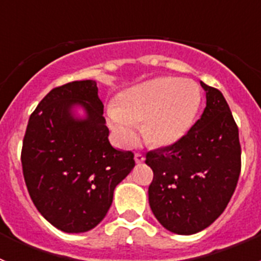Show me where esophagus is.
Masks as SVG:
<instances>
[{"label": "esophagus", "instance_id": "obj_1", "mask_svg": "<svg viewBox=\"0 0 261 261\" xmlns=\"http://www.w3.org/2000/svg\"><path fill=\"white\" fill-rule=\"evenodd\" d=\"M135 161H136V163H142L145 161V156L142 155L141 153H136L135 154Z\"/></svg>", "mask_w": 261, "mask_h": 261}]
</instances>
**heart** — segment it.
Segmentation results:
<instances>
[{"instance_id": "1", "label": "heart", "mask_w": 261, "mask_h": 261, "mask_svg": "<svg viewBox=\"0 0 261 261\" xmlns=\"http://www.w3.org/2000/svg\"><path fill=\"white\" fill-rule=\"evenodd\" d=\"M201 93L191 80L161 77L124 91L107 110L108 125L124 147L136 144L137 123L145 140L156 146L174 144L192 125Z\"/></svg>"}]
</instances>
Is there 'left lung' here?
Listing matches in <instances>:
<instances>
[{
  "label": "left lung",
  "mask_w": 261,
  "mask_h": 261,
  "mask_svg": "<svg viewBox=\"0 0 261 261\" xmlns=\"http://www.w3.org/2000/svg\"><path fill=\"white\" fill-rule=\"evenodd\" d=\"M206 107L192 128L170 146L146 154L153 170L149 204L159 223L191 235L222 214L241 174L238 126L220 90L200 82Z\"/></svg>",
  "instance_id": "8db88e82"
}]
</instances>
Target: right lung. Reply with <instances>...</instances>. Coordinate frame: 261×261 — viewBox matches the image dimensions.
Segmentation results:
<instances>
[{
    "instance_id": "1",
    "label": "right lung",
    "mask_w": 261,
    "mask_h": 261,
    "mask_svg": "<svg viewBox=\"0 0 261 261\" xmlns=\"http://www.w3.org/2000/svg\"><path fill=\"white\" fill-rule=\"evenodd\" d=\"M80 105L85 119L72 115ZM95 81L55 87L30 116L23 138V176L36 209L65 232H85L103 220L117 184L132 171V151L108 141Z\"/></svg>"
}]
</instances>
